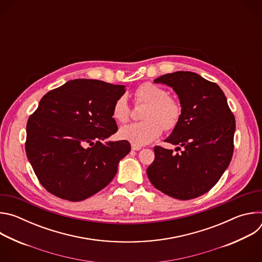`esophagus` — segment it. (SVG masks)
<instances>
[{
	"mask_svg": "<svg viewBox=\"0 0 262 262\" xmlns=\"http://www.w3.org/2000/svg\"><path fill=\"white\" fill-rule=\"evenodd\" d=\"M142 147L141 146H136V145H132V150H135V151H138L140 150Z\"/></svg>",
	"mask_w": 262,
	"mask_h": 262,
	"instance_id": "esophagus-1",
	"label": "esophagus"
}]
</instances>
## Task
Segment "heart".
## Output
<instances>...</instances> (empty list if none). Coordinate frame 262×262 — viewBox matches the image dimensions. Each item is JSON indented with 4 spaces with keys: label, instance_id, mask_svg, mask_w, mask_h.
<instances>
[{
    "label": "heart",
    "instance_id": "1",
    "mask_svg": "<svg viewBox=\"0 0 262 262\" xmlns=\"http://www.w3.org/2000/svg\"><path fill=\"white\" fill-rule=\"evenodd\" d=\"M138 102L148 103L143 113V121L130 123L120 128L119 137L133 145L143 146L159 138L164 128L172 130L181 117V106L168 92L155 84L144 83L135 91ZM112 116L125 123L130 116V108L125 96H120L112 108Z\"/></svg>",
    "mask_w": 262,
    "mask_h": 262
}]
</instances>
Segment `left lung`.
Listing matches in <instances>:
<instances>
[{"label": "left lung", "mask_w": 262, "mask_h": 262, "mask_svg": "<svg viewBox=\"0 0 262 262\" xmlns=\"http://www.w3.org/2000/svg\"><path fill=\"white\" fill-rule=\"evenodd\" d=\"M178 95L181 117L165 142L180 154L155 147L147 176L156 189L179 200L197 198L219 181L233 155L235 118L222 89L191 71L167 73L155 80Z\"/></svg>", "instance_id": "8db88e82"}]
</instances>
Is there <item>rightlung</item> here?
<instances>
[{"mask_svg": "<svg viewBox=\"0 0 262 262\" xmlns=\"http://www.w3.org/2000/svg\"><path fill=\"white\" fill-rule=\"evenodd\" d=\"M124 92L122 85L77 79L40 99L27 123L26 154L48 192L82 201L115 177L130 144L102 141L118 130L112 108Z\"/></svg>", "mask_w": 262, "mask_h": 262, "instance_id": "right-lung-1", "label": "right lung"}]
</instances>
